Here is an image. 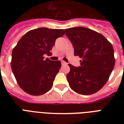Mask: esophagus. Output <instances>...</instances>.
Returning a JSON list of instances; mask_svg holds the SVG:
<instances>
[{"label": "esophagus", "mask_w": 124, "mask_h": 124, "mask_svg": "<svg viewBox=\"0 0 124 124\" xmlns=\"http://www.w3.org/2000/svg\"><path fill=\"white\" fill-rule=\"evenodd\" d=\"M61 64H62V66H64V65H67V63L66 62H64V61H62L61 62Z\"/></svg>", "instance_id": "34e87169"}]
</instances>
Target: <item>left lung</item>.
<instances>
[{
	"label": "left lung",
	"mask_w": 124,
	"mask_h": 124,
	"mask_svg": "<svg viewBox=\"0 0 124 124\" xmlns=\"http://www.w3.org/2000/svg\"><path fill=\"white\" fill-rule=\"evenodd\" d=\"M65 30L73 46L74 54L82 58L78 68L68 64L69 85L78 94H94L106 84L113 70V46L102 34L89 28L74 27Z\"/></svg>",
	"instance_id": "left-lung-1"
}]
</instances>
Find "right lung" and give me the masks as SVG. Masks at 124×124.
Instances as JSON below:
<instances>
[{
  "mask_svg": "<svg viewBox=\"0 0 124 124\" xmlns=\"http://www.w3.org/2000/svg\"><path fill=\"white\" fill-rule=\"evenodd\" d=\"M64 30L40 28L27 32L12 51L11 66L18 85L28 94L39 96L53 86L61 67L59 60L52 61L44 55L50 51Z\"/></svg>",
  "mask_w": 124,
  "mask_h": 124,
  "instance_id": "obj_1",
  "label": "right lung"
}]
</instances>
